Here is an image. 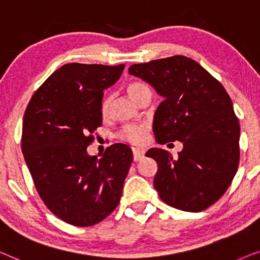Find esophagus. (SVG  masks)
Instances as JSON below:
<instances>
[{
	"mask_svg": "<svg viewBox=\"0 0 260 260\" xmlns=\"http://www.w3.org/2000/svg\"><path fill=\"white\" fill-rule=\"evenodd\" d=\"M145 152L143 150H139V148H133V159L136 161H139L144 158Z\"/></svg>",
	"mask_w": 260,
	"mask_h": 260,
	"instance_id": "esophagus-1",
	"label": "esophagus"
}]
</instances>
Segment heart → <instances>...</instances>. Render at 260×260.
Segmentation results:
<instances>
[{
    "instance_id": "obj_1",
    "label": "heart",
    "mask_w": 260,
    "mask_h": 260,
    "mask_svg": "<svg viewBox=\"0 0 260 260\" xmlns=\"http://www.w3.org/2000/svg\"><path fill=\"white\" fill-rule=\"evenodd\" d=\"M147 85L143 84V83L139 82H134L131 83L129 85L127 86V94L129 95V98L134 100V101H138V99L140 98V95L143 94L145 90H147ZM110 106V99L109 98H105L102 101L101 105V110L103 115H106L108 113ZM145 129L144 126H134V124H131V126L124 127L122 129V132L120 133L121 139L128 141V143L132 144H143L145 140Z\"/></svg>"
}]
</instances>
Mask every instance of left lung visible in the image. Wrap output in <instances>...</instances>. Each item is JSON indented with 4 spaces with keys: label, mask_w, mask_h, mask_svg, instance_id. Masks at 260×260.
Here are the masks:
<instances>
[{
    "label": "left lung",
    "mask_w": 260,
    "mask_h": 260,
    "mask_svg": "<svg viewBox=\"0 0 260 260\" xmlns=\"http://www.w3.org/2000/svg\"><path fill=\"white\" fill-rule=\"evenodd\" d=\"M128 72L164 99L153 119L157 143L183 144L178 159L158 147L146 152L158 164L153 184L159 197L185 212L208 208L226 192L239 165L240 126L230 95L184 55L134 64Z\"/></svg>",
    "instance_id": "8db88e82"
}]
</instances>
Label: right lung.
Here are the masks:
<instances>
[{"label":"right lung","instance_id":"add662e5","mask_svg":"<svg viewBox=\"0 0 260 260\" xmlns=\"http://www.w3.org/2000/svg\"><path fill=\"white\" fill-rule=\"evenodd\" d=\"M124 65L65 64L34 92L23 116L22 153L45 206L65 222L99 223L119 205L133 160L114 144L102 158L89 155L91 133L102 124L103 91Z\"/></svg>","mask_w":260,"mask_h":260}]
</instances>
